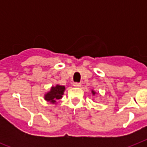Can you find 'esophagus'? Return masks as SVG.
Instances as JSON below:
<instances>
[{"mask_svg": "<svg viewBox=\"0 0 147 147\" xmlns=\"http://www.w3.org/2000/svg\"><path fill=\"white\" fill-rule=\"evenodd\" d=\"M73 86L76 88H80L82 86V84L81 83H74Z\"/></svg>", "mask_w": 147, "mask_h": 147, "instance_id": "1", "label": "esophagus"}]
</instances>
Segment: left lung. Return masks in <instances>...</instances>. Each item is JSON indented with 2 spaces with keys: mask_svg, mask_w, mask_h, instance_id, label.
Segmentation results:
<instances>
[{
  "mask_svg": "<svg viewBox=\"0 0 147 147\" xmlns=\"http://www.w3.org/2000/svg\"><path fill=\"white\" fill-rule=\"evenodd\" d=\"M91 92H92V95H93V96H94L95 94H97V92H95V91H94V90H93V89H92V91H91Z\"/></svg>",
  "mask_w": 147,
  "mask_h": 147,
  "instance_id": "obj_1",
  "label": "left lung"
}]
</instances>
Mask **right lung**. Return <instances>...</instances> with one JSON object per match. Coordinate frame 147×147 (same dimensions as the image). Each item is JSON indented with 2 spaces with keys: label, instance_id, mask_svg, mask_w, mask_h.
Listing matches in <instances>:
<instances>
[{
  "label": "right lung",
  "instance_id": "obj_1",
  "mask_svg": "<svg viewBox=\"0 0 147 147\" xmlns=\"http://www.w3.org/2000/svg\"><path fill=\"white\" fill-rule=\"evenodd\" d=\"M65 87L64 85H60L59 84L55 86H52L49 92H46L44 94V99L47 102H49L53 105H56L57 100L61 99L64 94Z\"/></svg>",
  "mask_w": 147,
  "mask_h": 147
}]
</instances>
